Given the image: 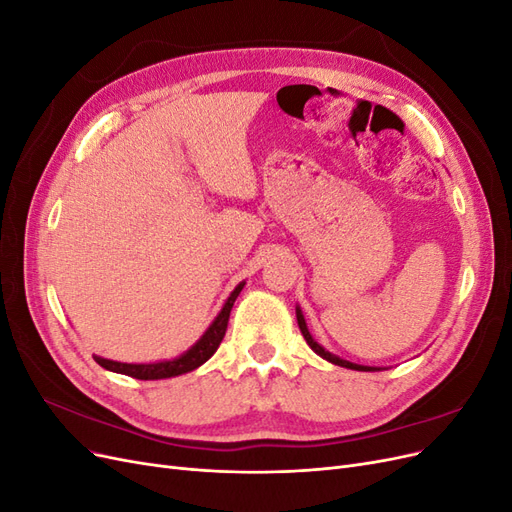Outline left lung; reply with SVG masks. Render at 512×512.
<instances>
[{
  "label": "left lung",
  "instance_id": "left-lung-1",
  "mask_svg": "<svg viewBox=\"0 0 512 512\" xmlns=\"http://www.w3.org/2000/svg\"><path fill=\"white\" fill-rule=\"evenodd\" d=\"M297 322H299V329H301V333H303V337H305V342H307V346L312 348L318 356H322L324 361H329V363H333V365H339V367H346V369H354V371H380L382 367H369V365H359V363H350V361H346V359H339L337 354H333V352H329V350H324L316 339L312 337V333H309V329H307V322H305V316H303V312H301V307L297 305Z\"/></svg>",
  "mask_w": 512,
  "mask_h": 512
}]
</instances>
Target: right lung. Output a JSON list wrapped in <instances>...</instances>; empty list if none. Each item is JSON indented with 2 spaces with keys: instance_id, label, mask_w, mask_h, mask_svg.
Here are the masks:
<instances>
[{
  "instance_id": "1",
  "label": "right lung",
  "mask_w": 512,
  "mask_h": 512,
  "mask_svg": "<svg viewBox=\"0 0 512 512\" xmlns=\"http://www.w3.org/2000/svg\"><path fill=\"white\" fill-rule=\"evenodd\" d=\"M243 286H245V282L235 286V290H232L228 294V299L224 301L218 316L213 318V322L209 324L207 331L200 335L198 342L185 350L183 354L175 356V359L156 361V363H121V361H111V359H104V356L94 354L96 363L108 371H115V374L132 376L136 380H164V378H175L181 374H188V371H194L196 367L207 363L213 356V352L218 350V346L222 344V339L226 335V327H228L230 309H232V305H235Z\"/></svg>"
}]
</instances>
